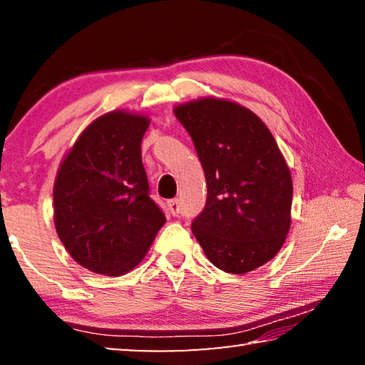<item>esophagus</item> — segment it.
<instances>
[{"instance_id": "34e87169", "label": "esophagus", "mask_w": 365, "mask_h": 365, "mask_svg": "<svg viewBox=\"0 0 365 365\" xmlns=\"http://www.w3.org/2000/svg\"><path fill=\"white\" fill-rule=\"evenodd\" d=\"M168 207L172 215H177L178 212H180V201L178 200H170L168 201Z\"/></svg>"}]
</instances>
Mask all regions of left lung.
<instances>
[{
	"label": "left lung",
	"instance_id": "left-lung-1",
	"mask_svg": "<svg viewBox=\"0 0 365 365\" xmlns=\"http://www.w3.org/2000/svg\"><path fill=\"white\" fill-rule=\"evenodd\" d=\"M174 114L206 177V206L191 224L197 243L228 274L261 267L280 251L292 224V174L275 138L233 101L201 98Z\"/></svg>",
	"mask_w": 365,
	"mask_h": 365
}]
</instances>
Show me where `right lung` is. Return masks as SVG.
<instances>
[{"label":"right lung","instance_id":"1","mask_svg":"<svg viewBox=\"0 0 365 365\" xmlns=\"http://www.w3.org/2000/svg\"><path fill=\"white\" fill-rule=\"evenodd\" d=\"M150 119L113 110L90 123L54 182V227L72 259L103 275L132 270L165 215L150 197L141 140Z\"/></svg>","mask_w":365,"mask_h":365}]
</instances>
